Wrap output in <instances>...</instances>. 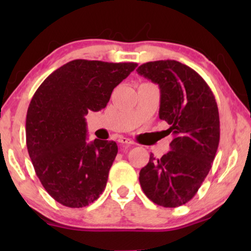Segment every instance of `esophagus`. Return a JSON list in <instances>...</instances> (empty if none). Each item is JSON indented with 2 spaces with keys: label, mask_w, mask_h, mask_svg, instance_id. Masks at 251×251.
<instances>
[{
  "label": "esophagus",
  "mask_w": 251,
  "mask_h": 251,
  "mask_svg": "<svg viewBox=\"0 0 251 251\" xmlns=\"http://www.w3.org/2000/svg\"><path fill=\"white\" fill-rule=\"evenodd\" d=\"M119 143L120 144H122V145H131L132 144V140L131 139H129V138H126V137H120L119 138Z\"/></svg>",
  "instance_id": "1"
}]
</instances>
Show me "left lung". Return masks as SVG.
<instances>
[{
	"label": "left lung",
	"instance_id": "obj_1",
	"mask_svg": "<svg viewBox=\"0 0 251 251\" xmlns=\"http://www.w3.org/2000/svg\"><path fill=\"white\" fill-rule=\"evenodd\" d=\"M137 73L160 88L159 116L174 139L160 159L153 154L139 173L144 193L166 208L185 204L207 177L219 144V114L211 89L194 70L176 60L143 64Z\"/></svg>",
	"mask_w": 251,
	"mask_h": 251
}]
</instances>
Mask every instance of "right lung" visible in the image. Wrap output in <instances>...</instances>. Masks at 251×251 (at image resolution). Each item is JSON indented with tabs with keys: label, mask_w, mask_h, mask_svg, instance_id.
<instances>
[{
	"label": "right lung",
	"mask_w": 251,
	"mask_h": 251,
	"mask_svg": "<svg viewBox=\"0 0 251 251\" xmlns=\"http://www.w3.org/2000/svg\"><path fill=\"white\" fill-rule=\"evenodd\" d=\"M136 63L76 59L51 73L26 116V145L36 176L57 202L82 208L97 200L118 154L113 140L88 143L84 116L105 108Z\"/></svg>",
	"instance_id": "add662e5"
}]
</instances>
